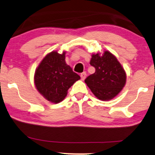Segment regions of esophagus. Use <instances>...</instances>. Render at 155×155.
Segmentation results:
<instances>
[{
  "instance_id": "obj_1",
  "label": "esophagus",
  "mask_w": 155,
  "mask_h": 155,
  "mask_svg": "<svg viewBox=\"0 0 155 155\" xmlns=\"http://www.w3.org/2000/svg\"><path fill=\"white\" fill-rule=\"evenodd\" d=\"M81 80L84 81V80L85 79V78H86V72H82V73L81 74Z\"/></svg>"
}]
</instances>
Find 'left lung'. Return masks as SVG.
I'll return each mask as SVG.
<instances>
[{
  "mask_svg": "<svg viewBox=\"0 0 155 155\" xmlns=\"http://www.w3.org/2000/svg\"><path fill=\"white\" fill-rule=\"evenodd\" d=\"M91 65L95 68L94 73L85 80L92 93L101 101H109L121 91L126 84L127 74L116 57L105 51L92 55Z\"/></svg>",
  "mask_w": 155,
  "mask_h": 155,
  "instance_id": "obj_1",
  "label": "left lung"
}]
</instances>
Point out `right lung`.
<instances>
[{"mask_svg": "<svg viewBox=\"0 0 155 155\" xmlns=\"http://www.w3.org/2000/svg\"><path fill=\"white\" fill-rule=\"evenodd\" d=\"M81 77L65 62V52L51 51L40 62L35 71L34 83L44 98L51 103H60L68 91Z\"/></svg>", "mask_w": 155, "mask_h": 155, "instance_id": "1", "label": "right lung"}]
</instances>
